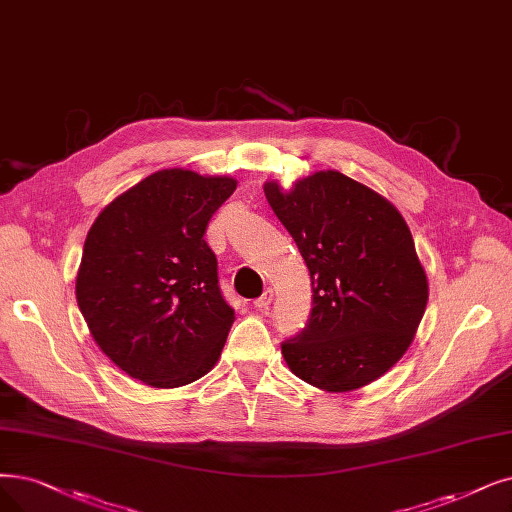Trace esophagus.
Returning <instances> with one entry per match:
<instances>
[{
    "instance_id": "34e87169",
    "label": "esophagus",
    "mask_w": 512,
    "mask_h": 512,
    "mask_svg": "<svg viewBox=\"0 0 512 512\" xmlns=\"http://www.w3.org/2000/svg\"><path fill=\"white\" fill-rule=\"evenodd\" d=\"M271 302H273V290L269 288V290H264V294L260 298L254 300V306H256L258 311H267L269 306H271Z\"/></svg>"
}]
</instances>
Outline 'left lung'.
<instances>
[{
	"instance_id": "left-lung-1",
	"label": "left lung",
	"mask_w": 512,
	"mask_h": 512,
	"mask_svg": "<svg viewBox=\"0 0 512 512\" xmlns=\"http://www.w3.org/2000/svg\"><path fill=\"white\" fill-rule=\"evenodd\" d=\"M273 212L309 267V323L281 344L294 376L349 393L384 376L414 342L428 279L410 227L391 201L336 170L283 189L264 182Z\"/></svg>"
}]
</instances>
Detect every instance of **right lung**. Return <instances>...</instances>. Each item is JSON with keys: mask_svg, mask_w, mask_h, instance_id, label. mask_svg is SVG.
I'll return each instance as SVG.
<instances>
[{"mask_svg": "<svg viewBox=\"0 0 512 512\" xmlns=\"http://www.w3.org/2000/svg\"><path fill=\"white\" fill-rule=\"evenodd\" d=\"M235 189L231 176L159 170L94 220L75 296L98 349L121 372L178 388L216 365L235 311L203 235Z\"/></svg>", "mask_w": 512, "mask_h": 512, "instance_id": "obj_1", "label": "right lung"}]
</instances>
